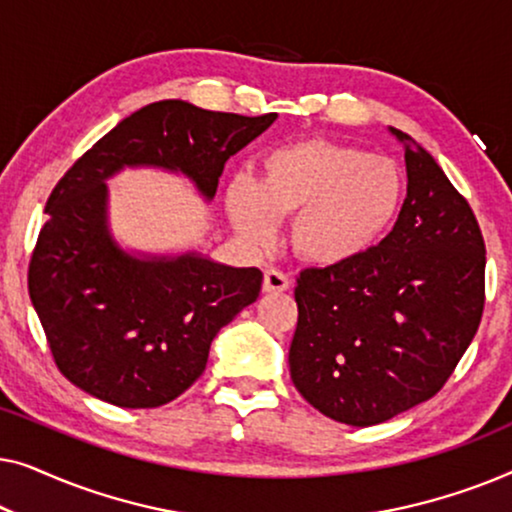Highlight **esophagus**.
<instances>
[{
    "label": "esophagus",
    "mask_w": 512,
    "mask_h": 512,
    "mask_svg": "<svg viewBox=\"0 0 512 512\" xmlns=\"http://www.w3.org/2000/svg\"><path fill=\"white\" fill-rule=\"evenodd\" d=\"M291 286V282H289V277L284 275V272H279V270H265V277H263V291L265 293H282V291H286Z\"/></svg>",
    "instance_id": "1"
}]
</instances>
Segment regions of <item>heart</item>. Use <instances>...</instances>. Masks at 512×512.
I'll use <instances>...</instances> for the list:
<instances>
[{
    "mask_svg": "<svg viewBox=\"0 0 512 512\" xmlns=\"http://www.w3.org/2000/svg\"><path fill=\"white\" fill-rule=\"evenodd\" d=\"M405 179L391 158L349 144L305 139L265 153L256 181H230L226 207L237 233L270 242L279 219L293 216L291 244L321 268L366 254L391 228Z\"/></svg>",
    "mask_w": 512,
    "mask_h": 512,
    "instance_id": "1",
    "label": "heart"
}]
</instances>
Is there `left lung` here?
Instances as JSON below:
<instances>
[{
    "label": "left lung",
    "instance_id": "8db88e82",
    "mask_svg": "<svg viewBox=\"0 0 512 512\" xmlns=\"http://www.w3.org/2000/svg\"><path fill=\"white\" fill-rule=\"evenodd\" d=\"M408 195L391 233L296 286L291 380L312 408L373 426L436 396L485 307V240L464 195L401 130Z\"/></svg>",
    "mask_w": 512,
    "mask_h": 512
}]
</instances>
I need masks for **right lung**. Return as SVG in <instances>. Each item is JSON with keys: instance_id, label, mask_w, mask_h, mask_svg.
<instances>
[{"instance_id": "1", "label": "right lung", "mask_w": 512, "mask_h": 512, "mask_svg": "<svg viewBox=\"0 0 512 512\" xmlns=\"http://www.w3.org/2000/svg\"><path fill=\"white\" fill-rule=\"evenodd\" d=\"M163 100L123 118L53 188L27 286L60 373L118 408H158L207 366L209 345L261 293L263 272L186 251L132 254L109 228L107 179L158 167L212 200L230 156L275 123Z\"/></svg>"}]
</instances>
